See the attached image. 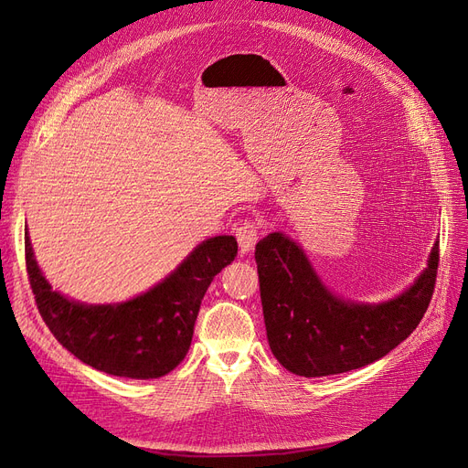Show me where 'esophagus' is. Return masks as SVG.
Listing matches in <instances>:
<instances>
[{"label":"esophagus","mask_w":468,"mask_h":468,"mask_svg":"<svg viewBox=\"0 0 468 468\" xmlns=\"http://www.w3.org/2000/svg\"><path fill=\"white\" fill-rule=\"evenodd\" d=\"M262 233H264V228H262L261 221L245 219L243 223H240L237 228V240H239L240 254L250 252L256 247L258 239L262 237Z\"/></svg>","instance_id":"esophagus-1"}]
</instances>
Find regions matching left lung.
<instances>
[{"label":"left lung","mask_w":468,"mask_h":468,"mask_svg":"<svg viewBox=\"0 0 468 468\" xmlns=\"http://www.w3.org/2000/svg\"><path fill=\"white\" fill-rule=\"evenodd\" d=\"M254 258L273 356L292 374L316 378L367 367L417 330L434 295L440 243L412 287L376 306L334 297L282 233L258 240Z\"/></svg>","instance_id":"1"}]
</instances>
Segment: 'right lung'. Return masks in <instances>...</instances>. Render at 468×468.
Here are the masks:
<instances>
[{
    "mask_svg": "<svg viewBox=\"0 0 468 468\" xmlns=\"http://www.w3.org/2000/svg\"><path fill=\"white\" fill-rule=\"evenodd\" d=\"M235 256V237L207 239L144 295L117 306H86L51 291L25 233L28 282L49 332L84 365L136 379L165 376L185 358L204 292Z\"/></svg>",
    "mask_w": 468,
    "mask_h": 468,
    "instance_id": "1",
    "label": "right lung"
}]
</instances>
